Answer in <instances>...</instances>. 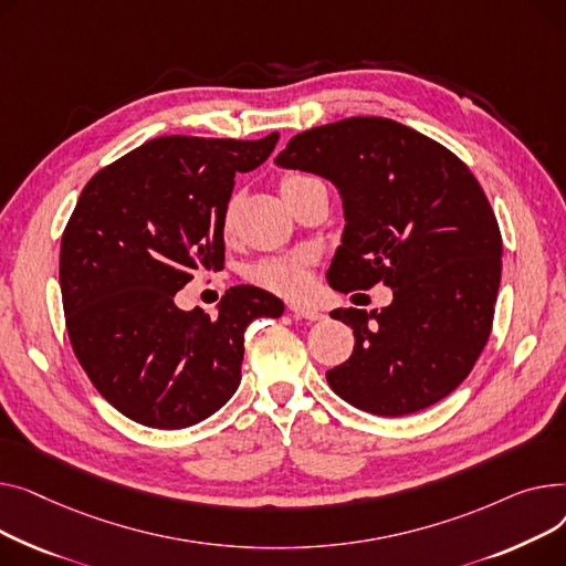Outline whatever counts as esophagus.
I'll list each match as a JSON object with an SVG mask.
<instances>
[{"label": "esophagus", "instance_id": "1", "mask_svg": "<svg viewBox=\"0 0 566 566\" xmlns=\"http://www.w3.org/2000/svg\"><path fill=\"white\" fill-rule=\"evenodd\" d=\"M290 313L298 319H311V322H317L324 317V313L311 308V306H302V304H290Z\"/></svg>", "mask_w": 566, "mask_h": 566}]
</instances>
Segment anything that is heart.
I'll list each match as a JSON object with an SVG mask.
<instances>
[{"label":"heart","instance_id":"1","mask_svg":"<svg viewBox=\"0 0 566 566\" xmlns=\"http://www.w3.org/2000/svg\"><path fill=\"white\" fill-rule=\"evenodd\" d=\"M317 178L304 176V174H290L281 180V191H287L292 187L315 182ZM232 221V206L228 210L226 223L230 226ZM311 264L313 258L308 251H294L285 255H274L258 262L251 270V281L264 290L283 294V296H296L304 294L311 285Z\"/></svg>","mask_w":566,"mask_h":566}]
</instances>
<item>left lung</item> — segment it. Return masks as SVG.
<instances>
[{
    "label": "left lung",
    "instance_id": "left-lung-1",
    "mask_svg": "<svg viewBox=\"0 0 566 566\" xmlns=\"http://www.w3.org/2000/svg\"><path fill=\"white\" fill-rule=\"evenodd\" d=\"M276 164L340 189L347 223L328 285L392 290L379 313H331L356 343L328 386L375 416L443 400L482 354L501 285L503 238L478 178L439 142L379 116L306 129Z\"/></svg>",
    "mask_w": 566,
    "mask_h": 566
}]
</instances>
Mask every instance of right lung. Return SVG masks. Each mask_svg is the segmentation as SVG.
Listing matches in <instances>:
<instances>
[{
	"label": "right lung",
	"mask_w": 566,
	"mask_h": 566,
	"mask_svg": "<svg viewBox=\"0 0 566 566\" xmlns=\"http://www.w3.org/2000/svg\"><path fill=\"white\" fill-rule=\"evenodd\" d=\"M276 142L159 137L82 189L61 238L65 328L91 384L129 420L182 429L219 411L242 379L247 326L283 315L253 285L230 287L217 317L174 304L193 274L223 268L235 174Z\"/></svg>",
	"instance_id": "1"
}]
</instances>
